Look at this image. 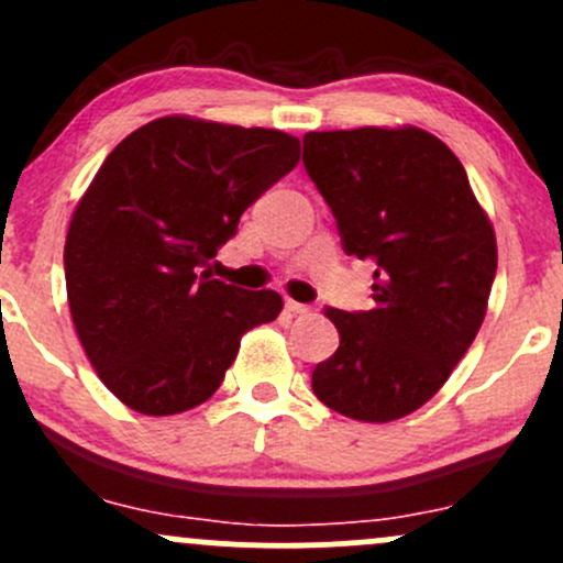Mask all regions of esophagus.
Returning a JSON list of instances; mask_svg holds the SVG:
<instances>
[{"label":"esophagus","mask_w":563,"mask_h":563,"mask_svg":"<svg viewBox=\"0 0 563 563\" xmlns=\"http://www.w3.org/2000/svg\"><path fill=\"white\" fill-rule=\"evenodd\" d=\"M286 310L291 312V316H310V312H312V307H310V305H301V301L286 299Z\"/></svg>","instance_id":"1"}]
</instances>
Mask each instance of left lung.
<instances>
[{"mask_svg": "<svg viewBox=\"0 0 563 563\" xmlns=\"http://www.w3.org/2000/svg\"><path fill=\"white\" fill-rule=\"evenodd\" d=\"M301 162L347 256L375 262L372 310L327 307L340 347L312 369V390L353 421L410 416L481 331L496 277L488 216L451 147L423 129L310 132Z\"/></svg>", "mask_w": 563, "mask_h": 563, "instance_id": "left-lung-1", "label": "left lung"}]
</instances>
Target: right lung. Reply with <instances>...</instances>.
Returning a JSON list of instances; mask_svg holds the SVG:
<instances>
[{"instance_id": "add662e5", "label": "right lung", "mask_w": 563, "mask_h": 563, "mask_svg": "<svg viewBox=\"0 0 563 563\" xmlns=\"http://www.w3.org/2000/svg\"><path fill=\"white\" fill-rule=\"evenodd\" d=\"M299 162V140L167 115L115 145L75 207L64 245L73 323L99 380L142 416L216 394L240 336L280 316L202 266L240 216Z\"/></svg>"}]
</instances>
